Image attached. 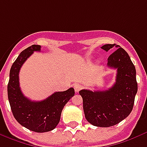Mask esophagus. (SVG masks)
I'll use <instances>...</instances> for the list:
<instances>
[{
	"label": "esophagus",
	"mask_w": 147,
	"mask_h": 147,
	"mask_svg": "<svg viewBox=\"0 0 147 147\" xmlns=\"http://www.w3.org/2000/svg\"><path fill=\"white\" fill-rule=\"evenodd\" d=\"M82 88V85L79 84V83H76V84L74 85V89H75V91L77 92V93H78V92H79V90H81Z\"/></svg>",
	"instance_id": "1"
}]
</instances>
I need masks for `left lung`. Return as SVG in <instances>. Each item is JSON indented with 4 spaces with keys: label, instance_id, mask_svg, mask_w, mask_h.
<instances>
[{
    "label": "left lung",
    "instance_id": "8db88e82",
    "mask_svg": "<svg viewBox=\"0 0 147 147\" xmlns=\"http://www.w3.org/2000/svg\"><path fill=\"white\" fill-rule=\"evenodd\" d=\"M114 47L118 49L109 56L107 66L117 69L115 84L107 90L79 91L85 117L97 127L115 125L127 118L132 111L138 90L136 68L128 53L116 44H105L101 48L108 51Z\"/></svg>",
    "mask_w": 147,
    "mask_h": 147
}]
</instances>
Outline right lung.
<instances>
[{"mask_svg":"<svg viewBox=\"0 0 147 147\" xmlns=\"http://www.w3.org/2000/svg\"><path fill=\"white\" fill-rule=\"evenodd\" d=\"M40 45L25 49L13 63L7 84V96L14 117L21 125L36 131L46 132L56 128L65 105L75 95L73 88L55 92L41 101H32L22 93L19 86L20 68L34 51H40Z\"/></svg>","mask_w":147,"mask_h":147,"instance_id":"add662e5","label":"right lung"}]
</instances>
